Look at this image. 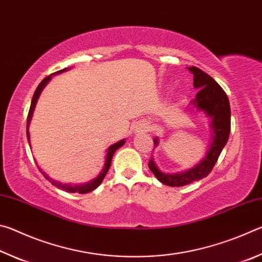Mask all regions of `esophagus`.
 <instances>
[{"mask_svg":"<svg viewBox=\"0 0 262 262\" xmlns=\"http://www.w3.org/2000/svg\"><path fill=\"white\" fill-rule=\"evenodd\" d=\"M145 128L147 127H145L144 125H139V128H137V129H139L140 132H143V130H145Z\"/></svg>","mask_w":262,"mask_h":262,"instance_id":"obj_1","label":"esophagus"}]
</instances>
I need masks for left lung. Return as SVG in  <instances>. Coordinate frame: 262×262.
I'll return each instance as SVG.
<instances>
[{"instance_id":"obj_1","label":"left lung","mask_w":262,"mask_h":262,"mask_svg":"<svg viewBox=\"0 0 262 262\" xmlns=\"http://www.w3.org/2000/svg\"><path fill=\"white\" fill-rule=\"evenodd\" d=\"M188 69L194 75V88L199 89L195 99H193L190 104L198 107V110L203 111L208 117L211 118L212 142L203 161L195 167L186 172H181V173H163L155 165L152 159H150L148 164L150 171L162 184L171 186V187H181V186L189 185L194 181L206 178L214 168L222 150L227 144L230 128H231L230 103L223 89L214 78L202 72L201 69L194 67V66ZM154 142L155 145H157V139H155Z\"/></svg>"}]
</instances>
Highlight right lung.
I'll use <instances>...</instances> for the list:
<instances>
[{
  "mask_svg": "<svg viewBox=\"0 0 262 262\" xmlns=\"http://www.w3.org/2000/svg\"><path fill=\"white\" fill-rule=\"evenodd\" d=\"M64 70H67V68L62 69V70H59V72L56 73H62L64 72ZM51 79V76H47L42 79V81L40 82V84H39L38 88L35 89L34 91V95H33V98H32V101H31V106H30V110H29V114H28V122H26V135H28V141L30 140V134H29V123H30V120H31V117H32V113H33V110H34V106L35 104H37V100L39 98V95H40L41 90L43 89V86L46 85V83L50 81ZM123 143H125V141L121 140L120 142H118V143H114L113 145H111V147L108 148L107 150V156H106V162H105V167L103 168V172L97 177V178L95 180L90 181V183L88 184H84V185H76V186H73V185H63V184H60L57 183V181H54L48 178V177L42 173L43 176L46 177V178L51 181V183L56 186L57 188H61L63 190H67V192H70V193H78V194H85V193H89V192H92V190L96 189L98 186L101 184V181L104 180L106 173H107L108 168L111 166V162H112V157L114 152L117 151V149H119L120 147H122ZM42 172V171H41Z\"/></svg>",
  "mask_w": 262,
  "mask_h": 262,
  "instance_id": "obj_1",
  "label": "right lung"
}]
</instances>
